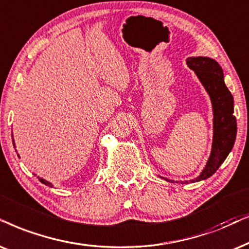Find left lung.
Returning a JSON list of instances; mask_svg holds the SVG:
<instances>
[{
    "mask_svg": "<svg viewBox=\"0 0 249 249\" xmlns=\"http://www.w3.org/2000/svg\"><path fill=\"white\" fill-rule=\"evenodd\" d=\"M186 64L195 71L199 81L208 93L213 109L212 151L201 173L190 180L196 183L209 178L227 159L234 145L237 120L233 115V96L225 86L223 70L217 61L213 58L199 56L188 58ZM161 178L172 183H189L188 180H174L166 177Z\"/></svg>",
    "mask_w": 249,
    "mask_h": 249,
    "instance_id": "left-lung-1",
    "label": "left lung"
}]
</instances>
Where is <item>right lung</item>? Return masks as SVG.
Returning a JSON list of instances; mask_svg holds the SVG:
<instances>
[{
    "instance_id": "right-lung-1",
    "label": "right lung",
    "mask_w": 249,
    "mask_h": 249,
    "mask_svg": "<svg viewBox=\"0 0 249 249\" xmlns=\"http://www.w3.org/2000/svg\"><path fill=\"white\" fill-rule=\"evenodd\" d=\"M12 143H14V146H15V140H14V138H12ZM15 147H16V146H15ZM34 175H35V174H34ZM35 176H36V175H35ZM37 178H38V180H40L41 183L46 184V185L49 186V188H53V184H51L50 182H48L47 179H43V178H41V177H38V176H37Z\"/></svg>"
}]
</instances>
